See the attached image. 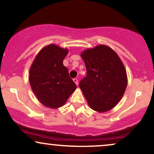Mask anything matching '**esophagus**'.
Returning <instances> with one entry per match:
<instances>
[{
	"label": "esophagus",
	"mask_w": 154,
	"mask_h": 154,
	"mask_svg": "<svg viewBox=\"0 0 154 154\" xmlns=\"http://www.w3.org/2000/svg\"><path fill=\"white\" fill-rule=\"evenodd\" d=\"M73 81H74V82H75V83L77 85V86H78V85H79V81H78V79H76V78L73 79Z\"/></svg>",
	"instance_id": "obj_1"
}]
</instances>
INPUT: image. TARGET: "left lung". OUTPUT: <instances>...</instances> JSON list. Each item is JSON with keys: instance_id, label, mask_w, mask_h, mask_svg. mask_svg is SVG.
I'll return each mask as SVG.
<instances>
[{"instance_id": "1", "label": "left lung", "mask_w": 154, "mask_h": 154, "mask_svg": "<svg viewBox=\"0 0 154 154\" xmlns=\"http://www.w3.org/2000/svg\"><path fill=\"white\" fill-rule=\"evenodd\" d=\"M87 75L79 83L91 109L109 111L119 103L126 91V71L113 49L105 45L88 48L81 54Z\"/></svg>"}]
</instances>
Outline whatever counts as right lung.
<instances>
[{
  "label": "right lung",
  "instance_id": "add662e5",
  "mask_svg": "<svg viewBox=\"0 0 154 154\" xmlns=\"http://www.w3.org/2000/svg\"><path fill=\"white\" fill-rule=\"evenodd\" d=\"M68 54V49L50 44L41 49L30 68L32 91L41 103L51 109L63 106L77 88L63 64Z\"/></svg>",
  "mask_w": 154,
  "mask_h": 154
}]
</instances>
